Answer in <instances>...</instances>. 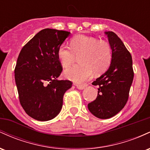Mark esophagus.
<instances>
[{
  "label": "esophagus",
  "instance_id": "obj_1",
  "mask_svg": "<svg viewBox=\"0 0 150 150\" xmlns=\"http://www.w3.org/2000/svg\"><path fill=\"white\" fill-rule=\"evenodd\" d=\"M76 87L78 89H84L87 87V85H76Z\"/></svg>",
  "mask_w": 150,
  "mask_h": 150
}]
</instances>
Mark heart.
Segmentation results:
<instances>
[{
  "instance_id": "b5f03b06",
  "label": "heart",
  "mask_w": 150,
  "mask_h": 150,
  "mask_svg": "<svg viewBox=\"0 0 150 150\" xmlns=\"http://www.w3.org/2000/svg\"><path fill=\"white\" fill-rule=\"evenodd\" d=\"M70 46L61 44L57 56L62 66L68 68L74 63L75 56H80V65H75L64 71L67 78L82 82L92 76L93 72L99 75L106 71L112 59V49L106 41L97 38L78 35L70 40Z\"/></svg>"
}]
</instances>
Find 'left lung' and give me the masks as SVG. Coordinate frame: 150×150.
Wrapping results in <instances>:
<instances>
[{
	"instance_id": "obj_1",
	"label": "left lung",
	"mask_w": 150,
	"mask_h": 150,
	"mask_svg": "<svg viewBox=\"0 0 150 150\" xmlns=\"http://www.w3.org/2000/svg\"><path fill=\"white\" fill-rule=\"evenodd\" d=\"M104 33L112 49V59L108 69L92 82L98 86L97 97L87 106L101 119L111 118L123 109L134 77L132 56L124 44L114 32Z\"/></svg>"
}]
</instances>
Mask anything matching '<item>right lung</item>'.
<instances>
[{"mask_svg": "<svg viewBox=\"0 0 150 150\" xmlns=\"http://www.w3.org/2000/svg\"><path fill=\"white\" fill-rule=\"evenodd\" d=\"M70 32L44 29L23 46L18 58L15 79L22 108L34 119L46 121L61 111L70 80H58L62 70L58 47Z\"/></svg>", "mask_w": 150, "mask_h": 150, "instance_id": "obj_1", "label": "right lung"}]
</instances>
